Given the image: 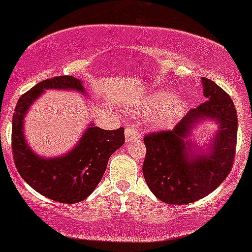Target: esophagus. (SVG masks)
Instances as JSON below:
<instances>
[{
    "instance_id": "1",
    "label": "esophagus",
    "mask_w": 252,
    "mask_h": 252,
    "mask_svg": "<svg viewBox=\"0 0 252 252\" xmlns=\"http://www.w3.org/2000/svg\"><path fill=\"white\" fill-rule=\"evenodd\" d=\"M125 137L126 140L128 141L132 139H138V138H140V134L134 126H127L125 129Z\"/></svg>"
}]
</instances>
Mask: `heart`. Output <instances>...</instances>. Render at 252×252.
I'll return each mask as SVG.
<instances>
[{
	"instance_id": "1",
	"label": "heart",
	"mask_w": 252,
	"mask_h": 252,
	"mask_svg": "<svg viewBox=\"0 0 252 252\" xmlns=\"http://www.w3.org/2000/svg\"><path fill=\"white\" fill-rule=\"evenodd\" d=\"M143 109L149 114L158 113L157 123L160 126H169L183 112L185 101L181 98H174L170 93L157 92L144 102Z\"/></svg>"
}]
</instances>
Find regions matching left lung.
Instances as JSON below:
<instances>
[{"label":"left lung","instance_id":"8db88e82","mask_svg":"<svg viewBox=\"0 0 252 252\" xmlns=\"http://www.w3.org/2000/svg\"><path fill=\"white\" fill-rule=\"evenodd\" d=\"M201 81L207 101L190 109L171 131L144 137V179L157 199L170 205L205 197L224 182L233 165L238 127L233 101L213 81ZM206 117L216 121L220 129L208 152L199 155L188 135L194 124Z\"/></svg>","mask_w":252,"mask_h":252}]
</instances>
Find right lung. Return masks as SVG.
<instances>
[{
  "label": "right lung",
  "instance_id": "1",
  "mask_svg": "<svg viewBox=\"0 0 252 252\" xmlns=\"http://www.w3.org/2000/svg\"><path fill=\"white\" fill-rule=\"evenodd\" d=\"M45 89H75L84 93L72 76H56L38 83L19 98L13 115L12 150L19 174L34 190L62 203L83 201L100 183L109 157L125 143L124 128L107 131L90 124L69 154L56 158L36 156L26 144L24 119Z\"/></svg>",
  "mask_w": 252,
  "mask_h": 252
}]
</instances>
